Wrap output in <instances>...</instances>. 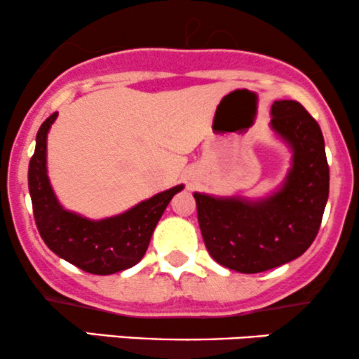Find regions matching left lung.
Instances as JSON below:
<instances>
[{"label":"left lung","mask_w":359,"mask_h":359,"mask_svg":"<svg viewBox=\"0 0 359 359\" xmlns=\"http://www.w3.org/2000/svg\"><path fill=\"white\" fill-rule=\"evenodd\" d=\"M270 128L292 151L283 182L248 199L194 192L209 255L226 269L259 273L306 253L319 231L329 197L323 131L297 101L271 104Z\"/></svg>","instance_id":"obj_1"}]
</instances>
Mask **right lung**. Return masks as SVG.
<instances>
[{"instance_id": "right-lung-1", "label": "right lung", "mask_w": 359, "mask_h": 359, "mask_svg": "<svg viewBox=\"0 0 359 359\" xmlns=\"http://www.w3.org/2000/svg\"><path fill=\"white\" fill-rule=\"evenodd\" d=\"M53 113L36 133L35 154L28 165V189L36 228L57 257L94 275H111L135 266L150 245L156 222L184 185L155 194L128 211L104 219H88L59 203L47 174V135Z\"/></svg>"}]
</instances>
